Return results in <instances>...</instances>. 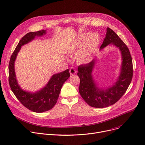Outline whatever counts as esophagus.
Masks as SVG:
<instances>
[{
    "instance_id": "1",
    "label": "esophagus",
    "mask_w": 145,
    "mask_h": 145,
    "mask_svg": "<svg viewBox=\"0 0 145 145\" xmlns=\"http://www.w3.org/2000/svg\"><path fill=\"white\" fill-rule=\"evenodd\" d=\"M69 72H70L71 74H74L76 73V70L74 68H73V67L70 69Z\"/></svg>"
}]
</instances>
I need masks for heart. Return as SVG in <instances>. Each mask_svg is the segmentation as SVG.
I'll list each match as a JSON object with an SVG mask.
<instances>
[{
    "label": "heart",
    "mask_w": 145,
    "mask_h": 145,
    "mask_svg": "<svg viewBox=\"0 0 145 145\" xmlns=\"http://www.w3.org/2000/svg\"><path fill=\"white\" fill-rule=\"evenodd\" d=\"M101 42L98 34L85 33L78 36L69 48L71 52L80 50L77 56V61L80 63H87L93 58Z\"/></svg>",
    "instance_id": "1"
}]
</instances>
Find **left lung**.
<instances>
[{
	"label": "left lung",
	"mask_w": 145,
	"mask_h": 145,
	"mask_svg": "<svg viewBox=\"0 0 145 145\" xmlns=\"http://www.w3.org/2000/svg\"><path fill=\"white\" fill-rule=\"evenodd\" d=\"M100 50L111 44L119 48L121 53L122 64L120 76L113 86L102 89L98 88L94 79L92 72L95 60L85 65L78 66L77 75L80 78L79 93L90 106L97 108L108 107L114 104L125 94L133 76V60L126 44L110 28H107Z\"/></svg>",
	"instance_id": "obj_1"
}]
</instances>
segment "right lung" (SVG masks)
<instances>
[{
  "label": "right lung",
  "mask_w": 145,
  "mask_h": 145,
  "mask_svg": "<svg viewBox=\"0 0 145 145\" xmlns=\"http://www.w3.org/2000/svg\"><path fill=\"white\" fill-rule=\"evenodd\" d=\"M46 33V30H42L28 33L22 37L12 52L8 65V82L12 93L25 108L36 113L46 112L54 107L63 83L70 77L68 69L55 74L51 77L44 87L35 93L24 91L19 86L14 70V62L18 52L21 46L33 40L36 36H42Z\"/></svg>",
  "instance_id": "1"
}]
</instances>
